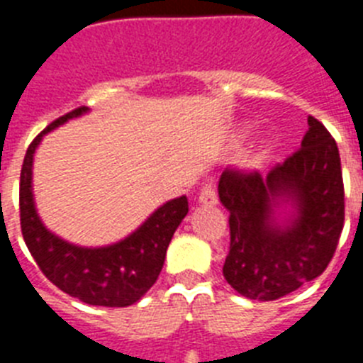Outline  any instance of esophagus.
<instances>
[{
    "instance_id": "esophagus-1",
    "label": "esophagus",
    "mask_w": 363,
    "mask_h": 363,
    "mask_svg": "<svg viewBox=\"0 0 363 363\" xmlns=\"http://www.w3.org/2000/svg\"><path fill=\"white\" fill-rule=\"evenodd\" d=\"M198 201L201 205H207V207H213V205L218 203V194L216 187H214L213 182H205L200 189V196H198Z\"/></svg>"
}]
</instances>
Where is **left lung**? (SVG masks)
<instances>
[{
	"instance_id": "left-lung-1",
	"label": "left lung",
	"mask_w": 363,
	"mask_h": 363,
	"mask_svg": "<svg viewBox=\"0 0 363 363\" xmlns=\"http://www.w3.org/2000/svg\"><path fill=\"white\" fill-rule=\"evenodd\" d=\"M284 163L265 178L227 167L218 194L229 211L227 284L251 300H278L327 269L344 229L342 163L335 138L316 118ZM291 201L297 214L278 226L274 211Z\"/></svg>"
}]
</instances>
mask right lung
<instances>
[{
	"mask_svg": "<svg viewBox=\"0 0 363 363\" xmlns=\"http://www.w3.org/2000/svg\"><path fill=\"white\" fill-rule=\"evenodd\" d=\"M89 111L78 107L41 130L25 154L19 176V221L32 258L57 289L89 306L127 307L156 284L172 234L189 213L187 198L162 205L130 236L108 247L86 249L54 236L41 223L32 198V158L43 134Z\"/></svg>",
	"mask_w": 363,
	"mask_h": 363,
	"instance_id": "1",
	"label": "right lung"
}]
</instances>
